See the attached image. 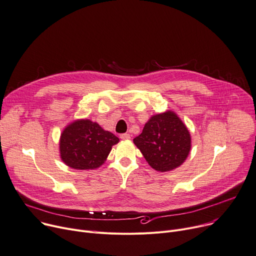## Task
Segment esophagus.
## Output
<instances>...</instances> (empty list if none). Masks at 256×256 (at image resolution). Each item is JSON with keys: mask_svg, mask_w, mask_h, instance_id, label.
Listing matches in <instances>:
<instances>
[{"mask_svg": "<svg viewBox=\"0 0 256 256\" xmlns=\"http://www.w3.org/2000/svg\"><path fill=\"white\" fill-rule=\"evenodd\" d=\"M120 138H122V140H130V134H120Z\"/></svg>", "mask_w": 256, "mask_h": 256, "instance_id": "1", "label": "esophagus"}]
</instances>
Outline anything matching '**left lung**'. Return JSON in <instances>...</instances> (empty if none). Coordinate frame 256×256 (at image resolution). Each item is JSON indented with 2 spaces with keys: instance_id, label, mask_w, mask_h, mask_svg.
<instances>
[{
  "instance_id": "left-lung-1",
  "label": "left lung",
  "mask_w": 256,
  "mask_h": 256,
  "mask_svg": "<svg viewBox=\"0 0 256 256\" xmlns=\"http://www.w3.org/2000/svg\"><path fill=\"white\" fill-rule=\"evenodd\" d=\"M149 166L164 172L184 164L191 150V136L174 111L153 115L143 132L134 138Z\"/></svg>"
}]
</instances>
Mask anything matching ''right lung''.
I'll use <instances>...</instances> for the list:
<instances>
[{"mask_svg": "<svg viewBox=\"0 0 256 256\" xmlns=\"http://www.w3.org/2000/svg\"><path fill=\"white\" fill-rule=\"evenodd\" d=\"M120 138L90 120H78L62 132L59 150L62 161L74 170H95L108 157Z\"/></svg>", "mask_w": 256, "mask_h": 256, "instance_id": "obj_1", "label": "right lung"}]
</instances>
